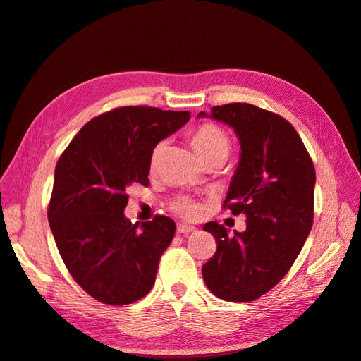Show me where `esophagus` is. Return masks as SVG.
I'll return each instance as SVG.
<instances>
[{"instance_id": "esophagus-1", "label": "esophagus", "mask_w": 361, "mask_h": 361, "mask_svg": "<svg viewBox=\"0 0 361 361\" xmlns=\"http://www.w3.org/2000/svg\"><path fill=\"white\" fill-rule=\"evenodd\" d=\"M196 232L195 226H188V224H178V233H191Z\"/></svg>"}]
</instances>
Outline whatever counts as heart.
I'll return each instance as SVG.
<instances>
[{
	"mask_svg": "<svg viewBox=\"0 0 361 361\" xmlns=\"http://www.w3.org/2000/svg\"><path fill=\"white\" fill-rule=\"evenodd\" d=\"M191 145H193L197 156L202 159L204 164H207L209 160L216 157H229L231 154V138L226 132L216 126V124L205 123L201 124L200 128H196L191 132ZM166 149V140H160L156 143L151 152V166L154 168L159 160L164 156ZM171 210L178 213L180 216L185 218H195L200 213V205H197L191 197L188 196H178L171 201Z\"/></svg>",
	"mask_w": 361,
	"mask_h": 361,
	"instance_id": "heart-1",
	"label": "heart"
}]
</instances>
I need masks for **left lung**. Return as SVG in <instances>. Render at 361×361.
I'll return each mask as SVG.
<instances>
[{
  "mask_svg": "<svg viewBox=\"0 0 361 361\" xmlns=\"http://www.w3.org/2000/svg\"><path fill=\"white\" fill-rule=\"evenodd\" d=\"M210 116L231 126L240 160L224 207L246 216V231L229 235L204 224L216 252L202 267L207 288L229 302H249L282 281L313 224L314 166L299 134L281 115L246 102L212 107Z\"/></svg>",
  "mask_w": 361,
  "mask_h": 361,
  "instance_id": "obj_1",
  "label": "left lung"
}]
</instances>
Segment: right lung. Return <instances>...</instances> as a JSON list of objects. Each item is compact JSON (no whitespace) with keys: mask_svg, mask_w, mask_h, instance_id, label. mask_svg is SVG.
I'll return each instance as SVG.
<instances>
[{"mask_svg":"<svg viewBox=\"0 0 361 361\" xmlns=\"http://www.w3.org/2000/svg\"><path fill=\"white\" fill-rule=\"evenodd\" d=\"M190 112L126 106L88 121L59 159L48 221L71 277L102 304L126 305L156 282L176 224L157 215L132 224L126 188L149 185L151 152Z\"/></svg>","mask_w":361,"mask_h":361,"instance_id":"add662e5","label":"right lung"}]
</instances>
